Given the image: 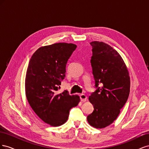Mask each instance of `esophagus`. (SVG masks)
<instances>
[{
  "mask_svg": "<svg viewBox=\"0 0 149 149\" xmlns=\"http://www.w3.org/2000/svg\"><path fill=\"white\" fill-rule=\"evenodd\" d=\"M79 97H80V99H81V101L82 102H85L87 100L86 96L85 94H81Z\"/></svg>",
  "mask_w": 149,
  "mask_h": 149,
  "instance_id": "1",
  "label": "esophagus"
}]
</instances>
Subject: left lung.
I'll return each mask as SVG.
<instances>
[{"mask_svg":"<svg viewBox=\"0 0 149 149\" xmlns=\"http://www.w3.org/2000/svg\"><path fill=\"white\" fill-rule=\"evenodd\" d=\"M91 63L97 88L89 97L94 111L87 117L88 123L96 129L111 124L119 116L130 93L127 68L116 49L102 42L90 43Z\"/></svg>","mask_w":149,"mask_h":149,"instance_id":"1","label":"left lung"}]
</instances>
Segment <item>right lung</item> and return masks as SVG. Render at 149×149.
Returning <instances> with one entry per match:
<instances>
[{"label": "right lung", "mask_w": 149, "mask_h": 149, "mask_svg": "<svg viewBox=\"0 0 149 149\" xmlns=\"http://www.w3.org/2000/svg\"><path fill=\"white\" fill-rule=\"evenodd\" d=\"M77 46L57 43L39 48L30 60L25 76V94L30 106L39 118L53 127L68 119L70 110L79 102L78 95L68 91L58 93L65 77L66 66Z\"/></svg>", "instance_id": "add662e5"}]
</instances>
